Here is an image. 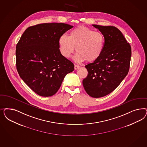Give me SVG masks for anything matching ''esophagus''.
<instances>
[{"label": "esophagus", "instance_id": "1", "mask_svg": "<svg viewBox=\"0 0 147 147\" xmlns=\"http://www.w3.org/2000/svg\"><path fill=\"white\" fill-rule=\"evenodd\" d=\"M80 67V66H79V65H75V70L78 69Z\"/></svg>", "mask_w": 147, "mask_h": 147}]
</instances>
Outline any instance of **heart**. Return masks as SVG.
Here are the masks:
<instances>
[{
	"mask_svg": "<svg viewBox=\"0 0 147 147\" xmlns=\"http://www.w3.org/2000/svg\"><path fill=\"white\" fill-rule=\"evenodd\" d=\"M59 50L62 56L69 58L75 50L74 57L76 62H94L102 55L104 45V37L98 31L84 26H78L72 29L69 37L61 36L58 40Z\"/></svg>",
	"mask_w": 147,
	"mask_h": 147,
	"instance_id": "heart-1",
	"label": "heart"
}]
</instances>
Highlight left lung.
I'll return each instance as SVG.
<instances>
[{
    "label": "left lung",
    "mask_w": 147,
    "mask_h": 147,
    "mask_svg": "<svg viewBox=\"0 0 147 147\" xmlns=\"http://www.w3.org/2000/svg\"><path fill=\"white\" fill-rule=\"evenodd\" d=\"M92 26L104 36V49L97 60L85 65L88 76L83 80V85L91 97L100 98L113 91L127 75L131 48L117 28Z\"/></svg>",
    "instance_id": "1"
}]
</instances>
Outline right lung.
<instances>
[{"label": "right lung", "instance_id": "add662e5", "mask_svg": "<svg viewBox=\"0 0 147 147\" xmlns=\"http://www.w3.org/2000/svg\"><path fill=\"white\" fill-rule=\"evenodd\" d=\"M73 26L43 23L26 28L16 45V67L20 78L43 97L55 95L74 65L60 52L59 38Z\"/></svg>", "mask_w": 147, "mask_h": 147}]
</instances>
